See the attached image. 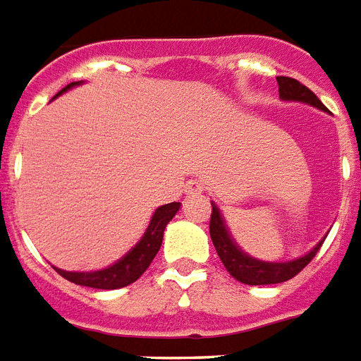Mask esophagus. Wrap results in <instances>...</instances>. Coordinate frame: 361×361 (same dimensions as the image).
I'll use <instances>...</instances> for the list:
<instances>
[{"label": "esophagus", "mask_w": 361, "mask_h": 361, "mask_svg": "<svg viewBox=\"0 0 361 361\" xmlns=\"http://www.w3.org/2000/svg\"><path fill=\"white\" fill-rule=\"evenodd\" d=\"M184 192H186V195H201L204 194V184L203 180H188L186 183V186H184Z\"/></svg>", "instance_id": "obj_1"}]
</instances>
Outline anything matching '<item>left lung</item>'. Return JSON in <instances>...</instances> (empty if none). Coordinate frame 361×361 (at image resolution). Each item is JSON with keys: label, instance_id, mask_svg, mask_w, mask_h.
I'll use <instances>...</instances> for the list:
<instances>
[{"label": "left lung", "instance_id": "8db88e82", "mask_svg": "<svg viewBox=\"0 0 361 361\" xmlns=\"http://www.w3.org/2000/svg\"><path fill=\"white\" fill-rule=\"evenodd\" d=\"M278 85H279V99L285 102H302L310 104L313 108L328 111L324 108V104L317 99V94L313 91L302 85L298 80L287 76H278ZM212 203V216H210V238L214 244L216 252L220 255L224 267L227 268V272L240 283L246 285H272V283H283L287 279L295 278L296 274L302 268L315 257V253L319 252V247L322 246V242L326 238V235L322 236L321 240L317 242L315 246L311 247L310 252L300 255V257L293 259V261H279V262H270V261H261L252 255H247L238 244L235 242L233 235H231L229 227H227L221 210L218 209V204L214 201Z\"/></svg>", "mask_w": 361, "mask_h": 361}]
</instances>
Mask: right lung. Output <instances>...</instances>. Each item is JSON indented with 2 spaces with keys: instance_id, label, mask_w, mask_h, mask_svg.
<instances>
[{
  "instance_id": "1",
  "label": "right lung",
  "mask_w": 361,
  "mask_h": 361,
  "mask_svg": "<svg viewBox=\"0 0 361 361\" xmlns=\"http://www.w3.org/2000/svg\"><path fill=\"white\" fill-rule=\"evenodd\" d=\"M83 82H72L66 87H63L59 93L54 97L57 99L59 94L66 93L68 89L82 85ZM180 209V203H167L158 207L151 216V221L147 226L145 233L140 240L135 242L134 246L123 255L121 259L100 270H89V272H68V270H61V268L54 267L57 274H61L63 278L72 281L76 285H83V287H91V289H121L126 285L134 283L135 279L140 278L141 274L145 272L147 268L151 267L152 259L157 257L158 250L162 246L164 240V229L169 221L173 220V216L177 214Z\"/></svg>"
}]
</instances>
